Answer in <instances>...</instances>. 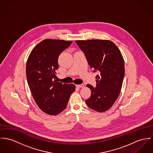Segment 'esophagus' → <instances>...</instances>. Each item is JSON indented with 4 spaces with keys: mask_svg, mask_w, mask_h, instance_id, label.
<instances>
[{
    "mask_svg": "<svg viewBox=\"0 0 153 153\" xmlns=\"http://www.w3.org/2000/svg\"><path fill=\"white\" fill-rule=\"evenodd\" d=\"M76 86L78 88H82L84 87V85L83 84H79V85H76Z\"/></svg>",
    "mask_w": 153,
    "mask_h": 153,
    "instance_id": "esophagus-1",
    "label": "esophagus"
}]
</instances>
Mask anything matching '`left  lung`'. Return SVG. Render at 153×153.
<instances>
[{
    "instance_id": "left-lung-1",
    "label": "left lung",
    "mask_w": 153,
    "mask_h": 153,
    "mask_svg": "<svg viewBox=\"0 0 153 153\" xmlns=\"http://www.w3.org/2000/svg\"><path fill=\"white\" fill-rule=\"evenodd\" d=\"M93 72L98 71L96 87L85 102L97 112H105L114 105L120 94L125 76L124 60L117 45L108 40L76 41Z\"/></svg>"
}]
</instances>
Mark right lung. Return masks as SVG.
Listing matches in <instances>:
<instances>
[{"label":"right lung","mask_w":153,"mask_h":153,"mask_svg":"<svg viewBox=\"0 0 153 153\" xmlns=\"http://www.w3.org/2000/svg\"><path fill=\"white\" fill-rule=\"evenodd\" d=\"M72 41L43 40L31 52L26 64V77L36 104L45 113L56 115L68 105L75 90L73 84L57 82L55 71L58 69L60 54Z\"/></svg>","instance_id":"right-lung-1"}]
</instances>
